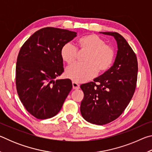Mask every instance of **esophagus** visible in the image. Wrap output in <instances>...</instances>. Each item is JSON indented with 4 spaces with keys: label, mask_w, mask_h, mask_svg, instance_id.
I'll return each instance as SVG.
<instances>
[{
    "label": "esophagus",
    "mask_w": 152,
    "mask_h": 152,
    "mask_svg": "<svg viewBox=\"0 0 152 152\" xmlns=\"http://www.w3.org/2000/svg\"><path fill=\"white\" fill-rule=\"evenodd\" d=\"M72 86H73V89L74 90H77L80 88V85L78 84H77L76 82H72Z\"/></svg>",
    "instance_id": "esophagus-1"
}]
</instances>
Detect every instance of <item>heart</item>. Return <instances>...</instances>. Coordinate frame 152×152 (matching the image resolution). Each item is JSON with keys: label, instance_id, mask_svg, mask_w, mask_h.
Instances as JSON below:
<instances>
[{"label": "heart", "instance_id": "heart-1", "mask_svg": "<svg viewBox=\"0 0 152 152\" xmlns=\"http://www.w3.org/2000/svg\"><path fill=\"white\" fill-rule=\"evenodd\" d=\"M80 51H86L84 63H77L66 70L67 78L76 82H83L96 75L98 71L103 72L111 67L115 51L111 45L96 34L83 36L77 41ZM78 54L77 48L70 42L66 43L61 49V57L68 64H73Z\"/></svg>", "mask_w": 152, "mask_h": 152}]
</instances>
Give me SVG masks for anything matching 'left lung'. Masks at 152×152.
Masks as SVG:
<instances>
[{
	"mask_svg": "<svg viewBox=\"0 0 152 152\" xmlns=\"http://www.w3.org/2000/svg\"><path fill=\"white\" fill-rule=\"evenodd\" d=\"M117 41V53L113 66L93 82L82 84L84 99L82 116L99 125L117 119L129 103L137 80L138 64L135 53L124 37L117 32H102Z\"/></svg>",
	"mask_w": 152,
	"mask_h": 152,
	"instance_id": "8db88e82",
	"label": "left lung"
}]
</instances>
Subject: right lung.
Masks as SVG:
<instances>
[{"instance_id": "obj_1", "label": "right lung", "mask_w": 152, "mask_h": 152, "mask_svg": "<svg viewBox=\"0 0 152 152\" xmlns=\"http://www.w3.org/2000/svg\"><path fill=\"white\" fill-rule=\"evenodd\" d=\"M77 33L55 27L37 31L20 48L16 65V87L24 107L46 119L61 110L72 88L70 79H54L64 72L61 49Z\"/></svg>"}]
</instances>
